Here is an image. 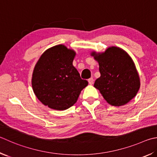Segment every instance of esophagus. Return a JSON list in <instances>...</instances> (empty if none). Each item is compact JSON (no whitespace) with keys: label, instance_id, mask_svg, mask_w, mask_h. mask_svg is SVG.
Here are the masks:
<instances>
[{"label":"esophagus","instance_id":"obj_1","mask_svg":"<svg viewBox=\"0 0 157 157\" xmlns=\"http://www.w3.org/2000/svg\"><path fill=\"white\" fill-rule=\"evenodd\" d=\"M88 83H89V84L92 85L93 84V82H94V79H93V78H90L88 79Z\"/></svg>","mask_w":157,"mask_h":157}]
</instances>
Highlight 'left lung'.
<instances>
[{"mask_svg":"<svg viewBox=\"0 0 157 157\" xmlns=\"http://www.w3.org/2000/svg\"><path fill=\"white\" fill-rule=\"evenodd\" d=\"M90 56L98 62L101 74L94 86L108 104L124 106L135 98L140 88V78L132 59L126 51L110 47L104 52L92 51Z\"/></svg>","mask_w":157,"mask_h":157,"instance_id":"8db88e82","label":"left lung"}]
</instances>
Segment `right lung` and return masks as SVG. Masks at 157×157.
I'll return each mask as SVG.
<instances>
[{"instance_id":"add662e5","label":"right lung","mask_w":157,"mask_h":157,"mask_svg":"<svg viewBox=\"0 0 157 157\" xmlns=\"http://www.w3.org/2000/svg\"><path fill=\"white\" fill-rule=\"evenodd\" d=\"M75 51L58 44L47 49L35 65L31 79L33 93L51 109L64 110L78 101L88 85L73 65Z\"/></svg>"}]
</instances>
